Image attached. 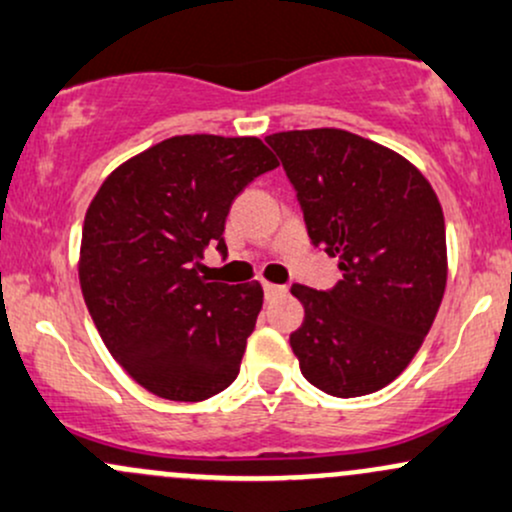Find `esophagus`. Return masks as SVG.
<instances>
[{
	"mask_svg": "<svg viewBox=\"0 0 512 512\" xmlns=\"http://www.w3.org/2000/svg\"><path fill=\"white\" fill-rule=\"evenodd\" d=\"M285 285H276V283H268V280H263V293H266V298H276V295H283L285 293Z\"/></svg>",
	"mask_w": 512,
	"mask_h": 512,
	"instance_id": "34e87169",
	"label": "esophagus"
}]
</instances>
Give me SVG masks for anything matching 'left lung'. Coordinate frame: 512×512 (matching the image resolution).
<instances>
[{"instance_id": "obj_1", "label": "left lung", "mask_w": 512, "mask_h": 512, "mask_svg": "<svg viewBox=\"0 0 512 512\" xmlns=\"http://www.w3.org/2000/svg\"><path fill=\"white\" fill-rule=\"evenodd\" d=\"M298 192L310 241L339 258L332 290L295 283L290 346L312 386L356 398L417 354L447 285V232L432 185L390 148L342 129L266 136Z\"/></svg>"}]
</instances>
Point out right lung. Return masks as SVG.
<instances>
[{"label": "right lung", "instance_id": "1", "mask_svg": "<svg viewBox=\"0 0 512 512\" xmlns=\"http://www.w3.org/2000/svg\"><path fill=\"white\" fill-rule=\"evenodd\" d=\"M278 166L256 136L185 134L122 163L82 227L80 288L119 366L158 398L197 403L232 386L263 305L261 283H210L207 246L251 180Z\"/></svg>", "mask_w": 512, "mask_h": 512}]
</instances>
